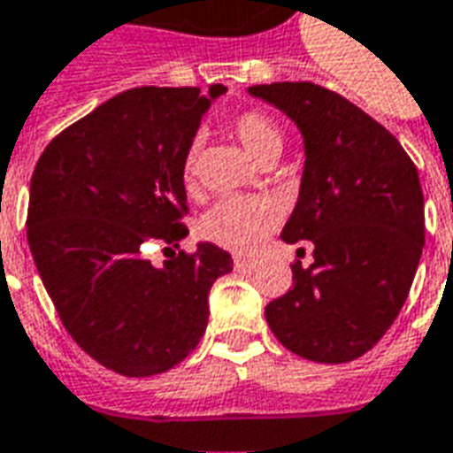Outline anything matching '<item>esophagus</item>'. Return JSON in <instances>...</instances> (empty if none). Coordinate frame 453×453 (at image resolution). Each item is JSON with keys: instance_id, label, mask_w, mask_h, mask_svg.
<instances>
[{"instance_id": "1", "label": "esophagus", "mask_w": 453, "mask_h": 453, "mask_svg": "<svg viewBox=\"0 0 453 453\" xmlns=\"http://www.w3.org/2000/svg\"><path fill=\"white\" fill-rule=\"evenodd\" d=\"M234 268H236V271H251V268H256V261H253V258H246V256H236V258H234Z\"/></svg>"}]
</instances>
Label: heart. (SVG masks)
I'll list each match as a JSON object with an SVG mask.
<instances>
[{
	"mask_svg": "<svg viewBox=\"0 0 453 453\" xmlns=\"http://www.w3.org/2000/svg\"><path fill=\"white\" fill-rule=\"evenodd\" d=\"M234 136L239 139L246 153L258 163L278 158L283 153L285 136L275 119L261 109H246L232 121ZM197 168V146L192 143L182 158V182L185 188L195 185ZM278 224V210L265 197H226L204 211L200 219V232L210 242L236 253H251Z\"/></svg>",
	"mask_w": 453,
	"mask_h": 453,
	"instance_id": "heart-1",
	"label": "heart"
}]
</instances>
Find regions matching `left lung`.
<instances>
[{
  "mask_svg": "<svg viewBox=\"0 0 453 453\" xmlns=\"http://www.w3.org/2000/svg\"><path fill=\"white\" fill-rule=\"evenodd\" d=\"M249 95L293 119L304 141L300 195L285 243L310 242L293 290L265 307L278 342L317 364H346L390 329L425 246V197L400 141L364 109L312 82L253 85Z\"/></svg>",
  "mask_w": 453,
  "mask_h": 453,
  "instance_id": "1",
  "label": "left lung"
}]
</instances>
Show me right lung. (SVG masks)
<instances>
[{
    "label": "right lung",
    "mask_w": 453,
    "mask_h": 453,
    "mask_svg": "<svg viewBox=\"0 0 453 453\" xmlns=\"http://www.w3.org/2000/svg\"><path fill=\"white\" fill-rule=\"evenodd\" d=\"M224 85L136 88L50 141L31 178L27 236L58 317L97 364L129 378L165 373L200 344L211 283L232 271L214 243L160 269L150 241L188 236L182 158Z\"/></svg>",
    "instance_id": "1"
}]
</instances>
